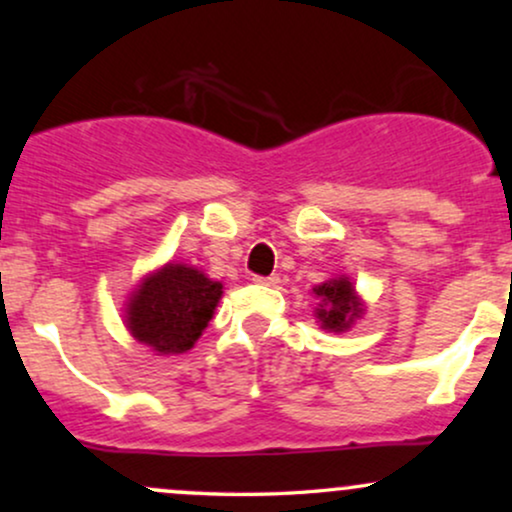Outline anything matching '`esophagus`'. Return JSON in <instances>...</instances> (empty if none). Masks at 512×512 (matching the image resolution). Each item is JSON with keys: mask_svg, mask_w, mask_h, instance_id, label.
Segmentation results:
<instances>
[{"mask_svg": "<svg viewBox=\"0 0 512 512\" xmlns=\"http://www.w3.org/2000/svg\"><path fill=\"white\" fill-rule=\"evenodd\" d=\"M255 284H262V286H276L279 284V276L276 274H272V276H255Z\"/></svg>", "mask_w": 512, "mask_h": 512, "instance_id": "obj_1", "label": "esophagus"}]
</instances>
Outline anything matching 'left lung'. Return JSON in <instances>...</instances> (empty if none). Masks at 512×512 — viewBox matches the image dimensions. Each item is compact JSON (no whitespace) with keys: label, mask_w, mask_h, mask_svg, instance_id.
I'll use <instances>...</instances> for the list:
<instances>
[{"label":"left lung","mask_w":512,"mask_h":512,"mask_svg":"<svg viewBox=\"0 0 512 512\" xmlns=\"http://www.w3.org/2000/svg\"><path fill=\"white\" fill-rule=\"evenodd\" d=\"M313 293L320 298L315 317L322 330L346 332L363 315V303L349 276H337V279L325 281V284L315 286Z\"/></svg>","instance_id":"obj_1"}]
</instances>
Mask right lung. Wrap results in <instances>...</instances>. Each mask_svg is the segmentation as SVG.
Returning a JSON list of instances; mask_svg holds the SVG:
<instances>
[{
	"label": "right lung",
	"mask_w": 512,
	"mask_h": 512,
	"mask_svg": "<svg viewBox=\"0 0 512 512\" xmlns=\"http://www.w3.org/2000/svg\"><path fill=\"white\" fill-rule=\"evenodd\" d=\"M221 293V281L187 264L168 262L132 291L125 308L127 330L156 354H185L214 317Z\"/></svg>",
	"instance_id": "1"
}]
</instances>
